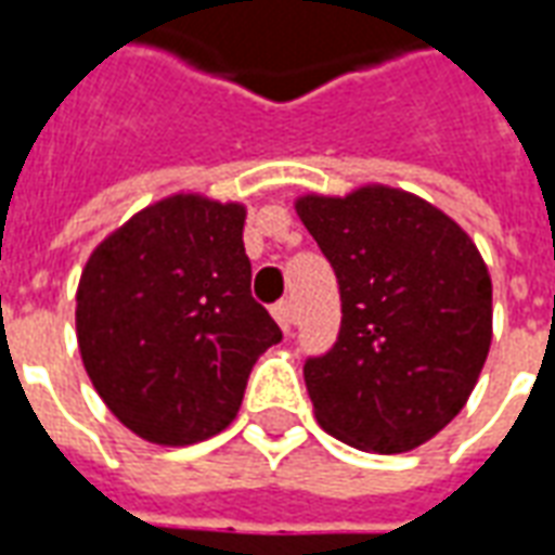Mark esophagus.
I'll return each mask as SVG.
<instances>
[{
    "instance_id": "1",
    "label": "esophagus",
    "mask_w": 555,
    "mask_h": 555,
    "mask_svg": "<svg viewBox=\"0 0 555 555\" xmlns=\"http://www.w3.org/2000/svg\"><path fill=\"white\" fill-rule=\"evenodd\" d=\"M273 318H276V324L285 330V333H291V326H294V306H291L288 300H279L276 306H273Z\"/></svg>"
}]
</instances>
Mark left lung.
<instances>
[{"label": "left lung", "mask_w": 555, "mask_h": 555, "mask_svg": "<svg viewBox=\"0 0 555 555\" xmlns=\"http://www.w3.org/2000/svg\"><path fill=\"white\" fill-rule=\"evenodd\" d=\"M297 214L341 294L333 348L302 365L321 428L362 452H410L452 422L490 350V276L466 231L418 195H302Z\"/></svg>", "instance_id": "1"}]
</instances>
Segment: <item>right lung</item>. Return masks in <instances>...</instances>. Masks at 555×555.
<instances>
[{"label": "right lung", "instance_id": "obj_1", "mask_svg": "<svg viewBox=\"0 0 555 555\" xmlns=\"http://www.w3.org/2000/svg\"><path fill=\"white\" fill-rule=\"evenodd\" d=\"M243 205L171 195L139 210L79 276L91 384L142 440L190 446L231 425L255 360L282 330L255 302Z\"/></svg>", "mask_w": 555, "mask_h": 555}]
</instances>
